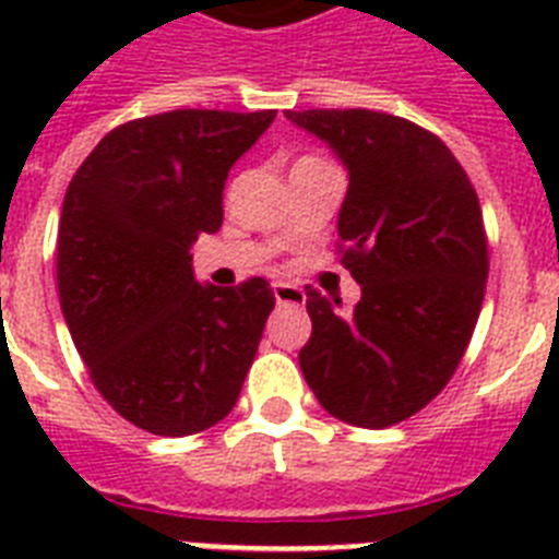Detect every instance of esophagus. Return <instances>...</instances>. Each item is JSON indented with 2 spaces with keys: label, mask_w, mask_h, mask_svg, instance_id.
Returning a JSON list of instances; mask_svg holds the SVG:
<instances>
[{
  "label": "esophagus",
  "mask_w": 559,
  "mask_h": 559,
  "mask_svg": "<svg viewBox=\"0 0 559 559\" xmlns=\"http://www.w3.org/2000/svg\"><path fill=\"white\" fill-rule=\"evenodd\" d=\"M272 296L278 305H293V307H301L307 301L305 289L296 287V284H287V281H275L272 284Z\"/></svg>",
  "instance_id": "1"
}]
</instances>
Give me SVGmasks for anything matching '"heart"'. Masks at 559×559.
Segmentation results:
<instances>
[{
	"label": "heart",
	"mask_w": 559,
	"mask_h": 559,
	"mask_svg": "<svg viewBox=\"0 0 559 559\" xmlns=\"http://www.w3.org/2000/svg\"><path fill=\"white\" fill-rule=\"evenodd\" d=\"M316 159H322V156H301V159H298L296 165H301V162H316Z\"/></svg>",
	"instance_id": "obj_1"
}]
</instances>
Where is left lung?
Instances as JSON below:
<instances>
[{"label":"left lung","mask_w":559,"mask_h":559,"mask_svg":"<svg viewBox=\"0 0 559 559\" xmlns=\"http://www.w3.org/2000/svg\"><path fill=\"white\" fill-rule=\"evenodd\" d=\"M348 168L342 266L362 298L307 287L313 333L298 354L307 385L350 426L385 429L443 391L485 301L487 231L478 193L452 151L408 118L373 109H287Z\"/></svg>","instance_id":"obj_1"}]
</instances>
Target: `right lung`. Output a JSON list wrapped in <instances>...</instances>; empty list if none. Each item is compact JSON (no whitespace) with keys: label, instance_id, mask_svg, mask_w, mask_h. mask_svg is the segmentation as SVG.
Here are the masks:
<instances>
[{"label":"right lung","instance_id":"add662e5","mask_svg":"<svg viewBox=\"0 0 559 559\" xmlns=\"http://www.w3.org/2000/svg\"><path fill=\"white\" fill-rule=\"evenodd\" d=\"M275 109H170L118 124L66 188L57 293L100 397L182 438L235 408L275 296L266 278L202 287L191 243L223 223L228 168Z\"/></svg>","mask_w":559,"mask_h":559}]
</instances>
